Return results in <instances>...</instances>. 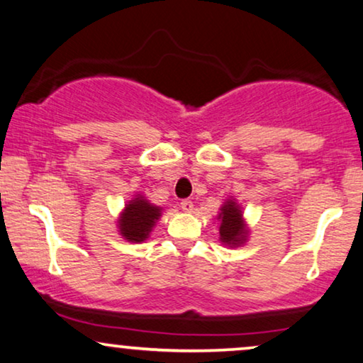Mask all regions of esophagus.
Wrapping results in <instances>:
<instances>
[{"instance_id": "34e87169", "label": "esophagus", "mask_w": 363, "mask_h": 363, "mask_svg": "<svg viewBox=\"0 0 363 363\" xmlns=\"http://www.w3.org/2000/svg\"><path fill=\"white\" fill-rule=\"evenodd\" d=\"M181 207L184 212H192L194 211V203L192 201H189V199H184V201L181 202Z\"/></svg>"}]
</instances>
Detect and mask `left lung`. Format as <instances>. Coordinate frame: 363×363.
<instances>
[{"label": "left lung", "instance_id": "left-lung-1", "mask_svg": "<svg viewBox=\"0 0 363 363\" xmlns=\"http://www.w3.org/2000/svg\"><path fill=\"white\" fill-rule=\"evenodd\" d=\"M220 218V242L228 247H240L247 240V225H245L243 213L240 211V206L235 202V199H228L220 208L218 213Z\"/></svg>", "mask_w": 363, "mask_h": 363}]
</instances>
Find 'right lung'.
Segmentation results:
<instances>
[{
    "mask_svg": "<svg viewBox=\"0 0 363 363\" xmlns=\"http://www.w3.org/2000/svg\"><path fill=\"white\" fill-rule=\"evenodd\" d=\"M161 207H156L146 201L145 197L138 196L126 203L125 211L121 212L118 227L121 237L128 242L140 243L150 237L152 227L161 217Z\"/></svg>",
    "mask_w": 363,
    "mask_h": 363,
    "instance_id": "obj_1",
    "label": "right lung"
}]
</instances>
